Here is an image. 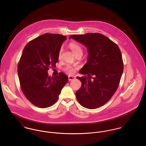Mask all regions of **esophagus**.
Segmentation results:
<instances>
[{
    "label": "esophagus",
    "mask_w": 146,
    "mask_h": 146,
    "mask_svg": "<svg viewBox=\"0 0 146 146\" xmlns=\"http://www.w3.org/2000/svg\"><path fill=\"white\" fill-rule=\"evenodd\" d=\"M74 78H75L74 76H68V80L69 81H72V80H74Z\"/></svg>",
    "instance_id": "1"
}]
</instances>
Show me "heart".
I'll return each instance as SVG.
<instances>
[{
	"label": "heart",
	"mask_w": 146,
	"mask_h": 146,
	"mask_svg": "<svg viewBox=\"0 0 146 146\" xmlns=\"http://www.w3.org/2000/svg\"><path fill=\"white\" fill-rule=\"evenodd\" d=\"M69 46L70 49L72 50V51L73 52V53L75 55H77V54H80V53H82V48H81V46L80 45H78V44L75 43V42H71V43L69 44ZM63 51V48H61V49L59 50V54H58L59 58H60L62 57ZM64 70L67 73H68L69 74H72V73H73L74 72L73 68L72 66H69V65H67L65 67Z\"/></svg>",
	"instance_id": "obj_1"
}]
</instances>
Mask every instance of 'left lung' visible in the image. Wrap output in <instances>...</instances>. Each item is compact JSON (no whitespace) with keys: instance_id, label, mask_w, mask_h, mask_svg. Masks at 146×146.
I'll return each instance as SVG.
<instances>
[{"instance_id":"left-lung-1","label":"left lung","mask_w":146,"mask_h":146,"mask_svg":"<svg viewBox=\"0 0 146 146\" xmlns=\"http://www.w3.org/2000/svg\"><path fill=\"white\" fill-rule=\"evenodd\" d=\"M70 38L84 45L88 52L87 63L79 72L85 76L77 77L82 82L76 93L77 101L89 109L101 107L113 96L120 83L124 69L120 49L99 33L73 35Z\"/></svg>"}]
</instances>
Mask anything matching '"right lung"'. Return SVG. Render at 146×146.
<instances>
[{"label": "right lung", "mask_w": 146, "mask_h": 146, "mask_svg": "<svg viewBox=\"0 0 146 146\" xmlns=\"http://www.w3.org/2000/svg\"><path fill=\"white\" fill-rule=\"evenodd\" d=\"M65 40V36L47 33L29 42L23 50L17 69L20 86L26 97L38 108H46L56 103L68 81L63 73L54 78L48 73L49 68L58 63Z\"/></svg>", "instance_id": "obj_1"}]
</instances>
